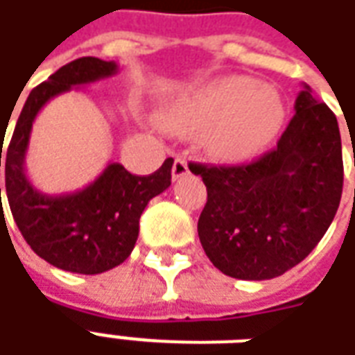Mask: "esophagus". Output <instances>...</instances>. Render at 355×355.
Segmentation results:
<instances>
[{
    "label": "esophagus",
    "mask_w": 355,
    "mask_h": 355,
    "mask_svg": "<svg viewBox=\"0 0 355 355\" xmlns=\"http://www.w3.org/2000/svg\"><path fill=\"white\" fill-rule=\"evenodd\" d=\"M187 173H189V164H187V160H185V158H175L172 166L173 180H182L183 175H187Z\"/></svg>",
    "instance_id": "34e87169"
}]
</instances>
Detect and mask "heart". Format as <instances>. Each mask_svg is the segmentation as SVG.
<instances>
[{"instance_id":"obj_1","label":"heart","mask_w":355,"mask_h":355,"mask_svg":"<svg viewBox=\"0 0 355 355\" xmlns=\"http://www.w3.org/2000/svg\"><path fill=\"white\" fill-rule=\"evenodd\" d=\"M283 120L285 105L277 89L248 76L214 80L164 112L166 128L178 133L202 130L200 145L223 160H241L262 150Z\"/></svg>"}]
</instances>
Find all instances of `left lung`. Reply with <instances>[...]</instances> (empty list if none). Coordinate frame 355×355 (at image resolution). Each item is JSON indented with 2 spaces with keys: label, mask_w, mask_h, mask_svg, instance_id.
Returning <instances> with one entry per match:
<instances>
[{
  "label": "left lung",
  "mask_w": 355,
  "mask_h": 355,
  "mask_svg": "<svg viewBox=\"0 0 355 355\" xmlns=\"http://www.w3.org/2000/svg\"><path fill=\"white\" fill-rule=\"evenodd\" d=\"M277 147L250 164L189 170L206 185L198 239L235 279L283 275L315 248L340 205L343 143L334 112L304 85Z\"/></svg>",
  "instance_id": "obj_1"
}]
</instances>
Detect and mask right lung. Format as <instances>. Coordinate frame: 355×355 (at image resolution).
<instances>
[{
	"instance_id": "right-lung-1",
	"label": "right lung",
	"mask_w": 355,
	"mask_h": 355,
	"mask_svg": "<svg viewBox=\"0 0 355 355\" xmlns=\"http://www.w3.org/2000/svg\"><path fill=\"white\" fill-rule=\"evenodd\" d=\"M116 72V62L97 57H82L61 67L30 92L7 149L5 189L17 227L40 258L72 273L97 275L124 262L139 235L145 206L172 183V158H166L150 175H133L122 164L110 162L87 187L64 195H45L30 183L24 157L42 107L74 85Z\"/></svg>"
}]
</instances>
